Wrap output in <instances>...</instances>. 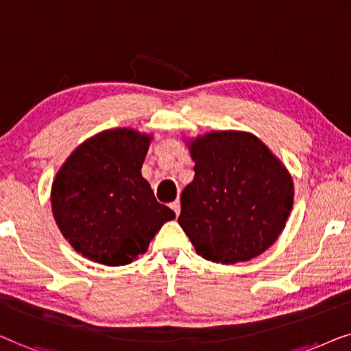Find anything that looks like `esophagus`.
Instances as JSON below:
<instances>
[{
    "instance_id": "esophagus-1",
    "label": "esophagus",
    "mask_w": 351,
    "mask_h": 351,
    "mask_svg": "<svg viewBox=\"0 0 351 351\" xmlns=\"http://www.w3.org/2000/svg\"><path fill=\"white\" fill-rule=\"evenodd\" d=\"M170 206H171V210L175 211V215L178 216L180 215V211H181V205H180V200H175V202H171L170 204Z\"/></svg>"
}]
</instances>
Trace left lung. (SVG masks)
I'll use <instances>...</instances> for the list:
<instances>
[{
    "label": "left lung",
    "mask_w": 351,
    "mask_h": 351,
    "mask_svg": "<svg viewBox=\"0 0 351 351\" xmlns=\"http://www.w3.org/2000/svg\"><path fill=\"white\" fill-rule=\"evenodd\" d=\"M194 181L178 223L206 261H250L275 243L293 210L288 170L251 133L211 132L191 143Z\"/></svg>",
    "instance_id": "1"
}]
</instances>
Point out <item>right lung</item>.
<instances>
[{
	"label": "right lung",
	"instance_id": "obj_1",
	"mask_svg": "<svg viewBox=\"0 0 351 351\" xmlns=\"http://www.w3.org/2000/svg\"><path fill=\"white\" fill-rule=\"evenodd\" d=\"M151 136L114 128L84 141L52 184L58 229L84 258L125 265L145 253L175 211L156 200L141 165Z\"/></svg>",
	"mask_w": 351,
	"mask_h": 351
}]
</instances>
